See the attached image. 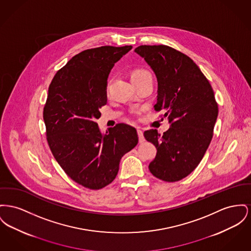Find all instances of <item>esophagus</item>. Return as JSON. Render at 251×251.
Segmentation results:
<instances>
[{
  "instance_id": "obj_1",
  "label": "esophagus",
  "mask_w": 251,
  "mask_h": 251,
  "mask_svg": "<svg viewBox=\"0 0 251 251\" xmlns=\"http://www.w3.org/2000/svg\"><path fill=\"white\" fill-rule=\"evenodd\" d=\"M137 134H138V138H139V142L142 143L145 141V138H144V135H143V132L140 130V129H137Z\"/></svg>"
}]
</instances>
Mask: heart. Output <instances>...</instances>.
Returning a JSON list of instances; mask_svg holds the SVG:
<instances>
[{"label":"heart","mask_w":251,"mask_h":251,"mask_svg":"<svg viewBox=\"0 0 251 251\" xmlns=\"http://www.w3.org/2000/svg\"><path fill=\"white\" fill-rule=\"evenodd\" d=\"M145 73H149V72H147L146 70H143V69H137V70H134L133 73H132V76H135V75L145 74Z\"/></svg>","instance_id":"obj_1"}]
</instances>
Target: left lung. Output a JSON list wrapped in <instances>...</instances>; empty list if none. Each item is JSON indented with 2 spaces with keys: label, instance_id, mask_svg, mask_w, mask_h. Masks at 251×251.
Returning <instances> with one entry per match:
<instances>
[{
  "label": "left lung",
  "instance_id": "obj_1",
  "mask_svg": "<svg viewBox=\"0 0 251 251\" xmlns=\"http://www.w3.org/2000/svg\"><path fill=\"white\" fill-rule=\"evenodd\" d=\"M134 52L155 74L154 109L165 111L171 124L163 135L144 132L157 150L149 170L163 181H179L194 171L211 141L218 116L213 90L194 61L170 46L140 45Z\"/></svg>",
  "mask_w": 251,
  "mask_h": 251
}]
</instances>
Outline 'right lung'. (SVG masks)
<instances>
[{
	"label": "right lung",
	"instance_id": "1",
	"mask_svg": "<svg viewBox=\"0 0 251 251\" xmlns=\"http://www.w3.org/2000/svg\"><path fill=\"white\" fill-rule=\"evenodd\" d=\"M131 45L101 46L74 56L55 75L44 108L47 142L65 174L90 190L114 181L121 157L138 143L136 130L119 123L102 133L96 119L107 103V79Z\"/></svg>",
	"mask_w": 251,
	"mask_h": 251
}]
</instances>
